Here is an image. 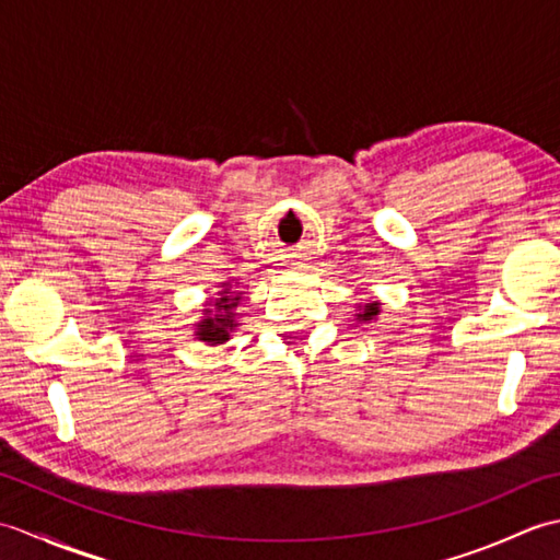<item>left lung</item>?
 <instances>
[{
	"label": "left lung",
	"mask_w": 560,
	"mask_h": 560,
	"mask_svg": "<svg viewBox=\"0 0 560 560\" xmlns=\"http://www.w3.org/2000/svg\"><path fill=\"white\" fill-rule=\"evenodd\" d=\"M377 313H380V311H377V303H368L359 317H361V319H373Z\"/></svg>",
	"instance_id": "1"
}]
</instances>
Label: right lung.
I'll use <instances>...</instances> for the list:
<instances>
[{"mask_svg":"<svg viewBox=\"0 0 560 560\" xmlns=\"http://www.w3.org/2000/svg\"><path fill=\"white\" fill-rule=\"evenodd\" d=\"M221 295H223V299H217V303H213V307H217V315L207 317L205 323L197 325V329H199L197 337L201 341H209V343L229 341L231 329L235 327L233 307L237 305V301H241V295L231 293V289H223ZM207 313H211V311H207Z\"/></svg>","mask_w":560,"mask_h":560,"instance_id":"obj_1","label":"right lung"}]
</instances>
